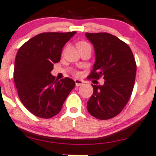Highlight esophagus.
Segmentation results:
<instances>
[{
    "instance_id": "34e87169",
    "label": "esophagus",
    "mask_w": 156,
    "mask_h": 156,
    "mask_svg": "<svg viewBox=\"0 0 156 156\" xmlns=\"http://www.w3.org/2000/svg\"><path fill=\"white\" fill-rule=\"evenodd\" d=\"M75 81V84H76V86H80V85H83L84 82L83 81V80H79V79H76V80H74Z\"/></svg>"
}]
</instances>
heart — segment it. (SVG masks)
<instances>
[{
	"label": "heart",
	"mask_w": 156,
	"mask_h": 156,
	"mask_svg": "<svg viewBox=\"0 0 156 156\" xmlns=\"http://www.w3.org/2000/svg\"><path fill=\"white\" fill-rule=\"evenodd\" d=\"M88 44V43H85V42H80V43H78V44H77V46L79 47V46H81V45H87Z\"/></svg>",
	"instance_id": "obj_1"
}]
</instances>
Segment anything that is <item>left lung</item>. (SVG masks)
Here are the masks:
<instances>
[{"label":"left lung","instance_id":"left-lung-1","mask_svg":"<svg viewBox=\"0 0 156 156\" xmlns=\"http://www.w3.org/2000/svg\"><path fill=\"white\" fill-rule=\"evenodd\" d=\"M94 45L95 63L89 78L103 76L102 85H92L94 93L87 104L90 115L110 119L122 111L132 94L136 64L128 45L108 33H85Z\"/></svg>","mask_w":156,"mask_h":156}]
</instances>
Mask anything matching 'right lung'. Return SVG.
I'll return each mask as SVG.
<instances>
[{"label": "right lung", "instance_id": "1", "mask_svg": "<svg viewBox=\"0 0 156 156\" xmlns=\"http://www.w3.org/2000/svg\"><path fill=\"white\" fill-rule=\"evenodd\" d=\"M76 33L46 32L33 37L19 48L14 80L20 101L36 116L49 119L62 109L75 82L55 80L51 71L60 60L63 46Z\"/></svg>", "mask_w": 156, "mask_h": 156}]
</instances>
